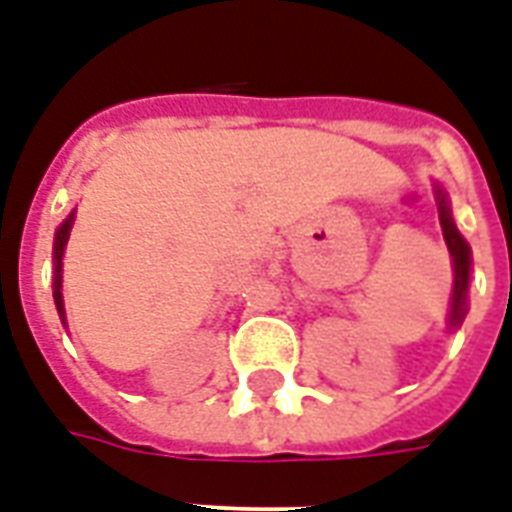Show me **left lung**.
<instances>
[{"label": "left lung", "instance_id": "left-lung-1", "mask_svg": "<svg viewBox=\"0 0 512 512\" xmlns=\"http://www.w3.org/2000/svg\"><path fill=\"white\" fill-rule=\"evenodd\" d=\"M435 193H438L440 228H443V239H446L448 252H451V263H454V295H451V317H448V325L459 327L464 314H467V287H470V265H473V257H470V247L462 239V233L456 230L446 190L438 187Z\"/></svg>", "mask_w": 512, "mask_h": 512}]
</instances>
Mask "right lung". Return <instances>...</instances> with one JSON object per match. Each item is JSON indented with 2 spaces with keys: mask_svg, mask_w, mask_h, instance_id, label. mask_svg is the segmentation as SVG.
<instances>
[{
  "mask_svg": "<svg viewBox=\"0 0 512 512\" xmlns=\"http://www.w3.org/2000/svg\"><path fill=\"white\" fill-rule=\"evenodd\" d=\"M74 225V212L69 214L64 220V225L58 228L56 233V247H53V260H56V279H53V300H56V308H58V317L61 322L66 325V311H64V295H61V257H64V247L66 241H69V230Z\"/></svg>",
  "mask_w": 512,
  "mask_h": 512,
  "instance_id": "1",
  "label": "right lung"
}]
</instances>
